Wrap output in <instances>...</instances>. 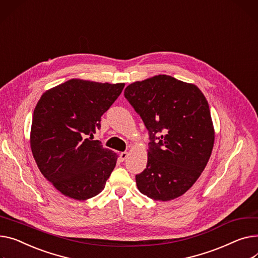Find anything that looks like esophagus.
<instances>
[{"label":"esophagus","mask_w":258,"mask_h":258,"mask_svg":"<svg viewBox=\"0 0 258 258\" xmlns=\"http://www.w3.org/2000/svg\"><path fill=\"white\" fill-rule=\"evenodd\" d=\"M127 156H128V153H127L126 151L121 152V153H120V161H121V162L125 161V160H126V158H127Z\"/></svg>","instance_id":"obj_1"}]
</instances>
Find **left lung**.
I'll list each match as a JSON object with an SVG mask.
<instances>
[{"label": "left lung", "mask_w": 258, "mask_h": 258, "mask_svg": "<svg viewBox=\"0 0 258 258\" xmlns=\"http://www.w3.org/2000/svg\"><path fill=\"white\" fill-rule=\"evenodd\" d=\"M124 97L148 131V160L136 175L139 191L158 201L184 194L207 166L215 133L207 98L197 86L160 75L135 82Z\"/></svg>", "instance_id": "left-lung-1"}]
</instances>
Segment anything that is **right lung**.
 <instances>
[{"mask_svg":"<svg viewBox=\"0 0 258 258\" xmlns=\"http://www.w3.org/2000/svg\"><path fill=\"white\" fill-rule=\"evenodd\" d=\"M123 87V83L73 79L43 93L37 102L32 153L42 175L63 195L86 200L104 190L117 154L93 137L100 128V117Z\"/></svg>","mask_w":258,"mask_h":258,"instance_id":"1","label":"right lung"}]
</instances>
